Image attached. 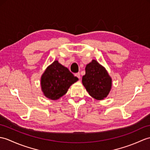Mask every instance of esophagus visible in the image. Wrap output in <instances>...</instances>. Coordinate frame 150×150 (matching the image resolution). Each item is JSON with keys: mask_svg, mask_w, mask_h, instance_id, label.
Listing matches in <instances>:
<instances>
[{"mask_svg": "<svg viewBox=\"0 0 150 150\" xmlns=\"http://www.w3.org/2000/svg\"><path fill=\"white\" fill-rule=\"evenodd\" d=\"M75 75L76 76V77L79 78V79L81 78V74H80L79 72V73H76V74H75Z\"/></svg>", "mask_w": 150, "mask_h": 150, "instance_id": "esophagus-1", "label": "esophagus"}]
</instances>
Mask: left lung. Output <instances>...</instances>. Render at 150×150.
<instances>
[{
	"label": "left lung",
	"instance_id": "1",
	"mask_svg": "<svg viewBox=\"0 0 150 150\" xmlns=\"http://www.w3.org/2000/svg\"><path fill=\"white\" fill-rule=\"evenodd\" d=\"M82 83L90 96L97 100L106 98L112 86V80L106 69L96 60L86 65Z\"/></svg>",
	"mask_w": 150,
	"mask_h": 150
}]
</instances>
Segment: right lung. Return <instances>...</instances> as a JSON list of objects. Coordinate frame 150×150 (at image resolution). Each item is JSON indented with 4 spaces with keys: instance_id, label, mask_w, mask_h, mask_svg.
I'll return each mask as SVG.
<instances>
[{
    "instance_id": "obj_1",
    "label": "right lung",
    "mask_w": 150,
    "mask_h": 150,
    "mask_svg": "<svg viewBox=\"0 0 150 150\" xmlns=\"http://www.w3.org/2000/svg\"><path fill=\"white\" fill-rule=\"evenodd\" d=\"M77 81L67 68L55 61L41 76V86L45 96L55 100L65 95L69 86Z\"/></svg>"
}]
</instances>
